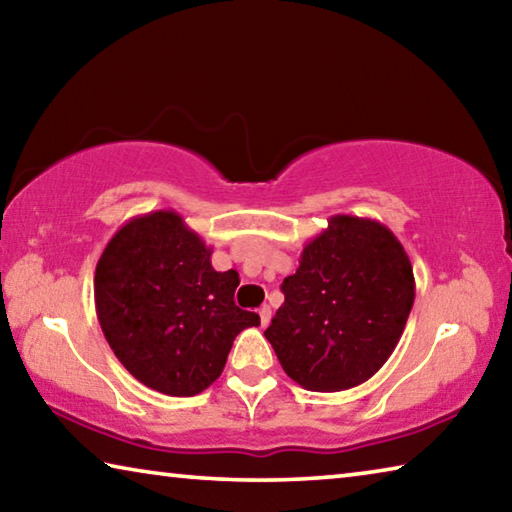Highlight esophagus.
Segmentation results:
<instances>
[{"label": "esophagus", "instance_id": "obj_1", "mask_svg": "<svg viewBox=\"0 0 512 512\" xmlns=\"http://www.w3.org/2000/svg\"><path fill=\"white\" fill-rule=\"evenodd\" d=\"M259 320H262V327H266L268 323H271V307H268V305L259 307Z\"/></svg>", "mask_w": 512, "mask_h": 512}]
</instances>
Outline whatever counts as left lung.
Wrapping results in <instances>:
<instances>
[{"label": "left lung", "mask_w": 512, "mask_h": 512, "mask_svg": "<svg viewBox=\"0 0 512 512\" xmlns=\"http://www.w3.org/2000/svg\"><path fill=\"white\" fill-rule=\"evenodd\" d=\"M282 293L264 336L296 384L336 393L368 381L391 357L411 314L415 277L384 223L336 214L302 248Z\"/></svg>", "instance_id": "left-lung-1"}]
</instances>
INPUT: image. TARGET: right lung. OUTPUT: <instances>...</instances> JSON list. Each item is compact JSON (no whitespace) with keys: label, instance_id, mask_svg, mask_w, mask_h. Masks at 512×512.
<instances>
[{"label":"right lung","instance_id":"add662e5","mask_svg":"<svg viewBox=\"0 0 512 512\" xmlns=\"http://www.w3.org/2000/svg\"><path fill=\"white\" fill-rule=\"evenodd\" d=\"M212 248L173 210L133 216L94 271L97 318L115 357L153 391L192 397L214 384L237 334L257 327L235 305L239 273L212 268Z\"/></svg>","mask_w":512,"mask_h":512}]
</instances>
